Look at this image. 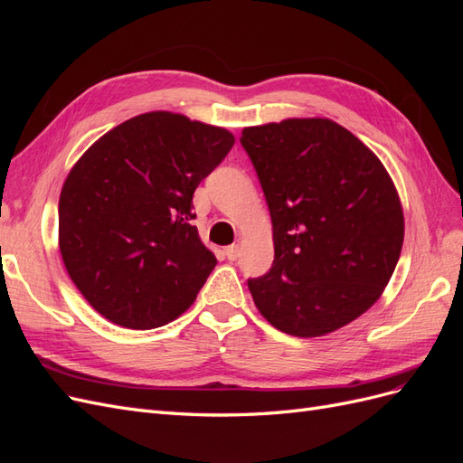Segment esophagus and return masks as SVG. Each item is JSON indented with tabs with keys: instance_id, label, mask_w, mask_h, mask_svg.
Instances as JSON below:
<instances>
[{
	"instance_id": "esophagus-1",
	"label": "esophagus",
	"mask_w": 463,
	"mask_h": 463,
	"mask_svg": "<svg viewBox=\"0 0 463 463\" xmlns=\"http://www.w3.org/2000/svg\"><path fill=\"white\" fill-rule=\"evenodd\" d=\"M223 253H226L228 260H237V259H240V253H241V249H240V247H237V245H230V247H226V249H223Z\"/></svg>"
}]
</instances>
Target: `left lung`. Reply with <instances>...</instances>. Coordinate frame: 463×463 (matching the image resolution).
<instances>
[{
    "mask_svg": "<svg viewBox=\"0 0 463 463\" xmlns=\"http://www.w3.org/2000/svg\"><path fill=\"white\" fill-rule=\"evenodd\" d=\"M240 141L274 232L272 269L247 282L259 311L299 338L349 325L383 296L402 253L403 213L383 162L322 118L247 128Z\"/></svg>",
    "mask_w": 463,
    "mask_h": 463,
    "instance_id": "left-lung-1",
    "label": "left lung"
}]
</instances>
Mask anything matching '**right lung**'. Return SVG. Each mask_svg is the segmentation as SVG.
Returning a JSON list of instances; mask_svg holds the SVG:
<instances>
[{
    "mask_svg": "<svg viewBox=\"0 0 463 463\" xmlns=\"http://www.w3.org/2000/svg\"><path fill=\"white\" fill-rule=\"evenodd\" d=\"M233 143L222 128L150 111L108 131L73 165L60 197V250L102 317L146 330L197 299L216 257L193 226V193Z\"/></svg>",
    "mask_w": 463,
    "mask_h": 463,
    "instance_id": "obj_1",
    "label": "right lung"
}]
</instances>
